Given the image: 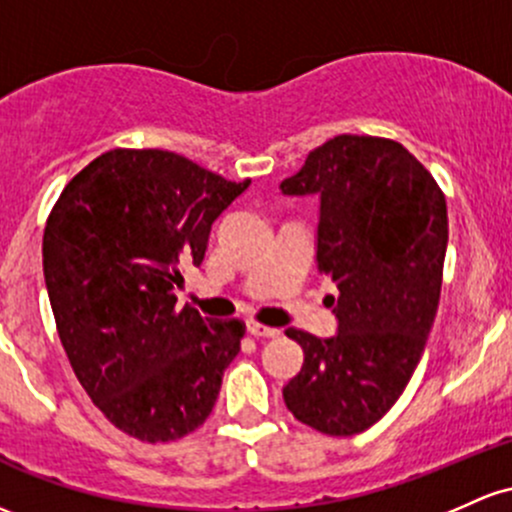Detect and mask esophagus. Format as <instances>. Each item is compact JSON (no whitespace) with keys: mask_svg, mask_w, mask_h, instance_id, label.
I'll return each instance as SVG.
<instances>
[{"mask_svg":"<svg viewBox=\"0 0 512 512\" xmlns=\"http://www.w3.org/2000/svg\"><path fill=\"white\" fill-rule=\"evenodd\" d=\"M247 333L255 335V338H277L279 330L277 328H269V325L257 323V320H247Z\"/></svg>","mask_w":512,"mask_h":512,"instance_id":"1","label":"esophagus"}]
</instances>
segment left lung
Returning a JSON list of instances; mask_svg holds the SVG:
<instances>
[{"mask_svg": "<svg viewBox=\"0 0 512 512\" xmlns=\"http://www.w3.org/2000/svg\"><path fill=\"white\" fill-rule=\"evenodd\" d=\"M282 192L320 196L318 272L338 286V335L286 330L303 367L284 403L308 428L352 437L391 411L423 357L442 291L447 201L401 143L350 133L311 150Z\"/></svg>", "mask_w": 512, "mask_h": 512, "instance_id": "8db88e82", "label": "left lung"}]
</instances>
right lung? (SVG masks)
<instances>
[{
    "label": "right lung",
    "instance_id": "add662e5",
    "mask_svg": "<svg viewBox=\"0 0 512 512\" xmlns=\"http://www.w3.org/2000/svg\"><path fill=\"white\" fill-rule=\"evenodd\" d=\"M250 184L170 150L114 148L67 182L43 233L60 342L94 406L140 442H172L209 418L245 323L177 308L213 221Z\"/></svg>",
    "mask_w": 512,
    "mask_h": 512
}]
</instances>
